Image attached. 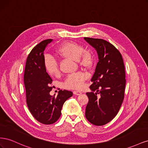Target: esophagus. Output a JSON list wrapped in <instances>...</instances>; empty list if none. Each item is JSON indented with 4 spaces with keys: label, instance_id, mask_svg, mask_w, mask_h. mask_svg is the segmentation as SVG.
Listing matches in <instances>:
<instances>
[{
    "label": "esophagus",
    "instance_id": "esophagus-1",
    "mask_svg": "<svg viewBox=\"0 0 148 148\" xmlns=\"http://www.w3.org/2000/svg\"><path fill=\"white\" fill-rule=\"evenodd\" d=\"M73 92L75 95H82V93L81 91H74Z\"/></svg>",
    "mask_w": 148,
    "mask_h": 148
}]
</instances>
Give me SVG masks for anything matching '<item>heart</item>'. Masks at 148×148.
I'll return each instance as SVG.
<instances>
[{"label":"heart","mask_w":148,"mask_h":148,"mask_svg":"<svg viewBox=\"0 0 148 148\" xmlns=\"http://www.w3.org/2000/svg\"><path fill=\"white\" fill-rule=\"evenodd\" d=\"M58 54L62 57L78 60L79 63L85 66H91L93 62V56L91 51L84 49V47L73 41L64 42L57 49ZM44 68L46 73L51 76L59 74V64L52 56H46L43 59ZM88 75L83 71H78L70 74L66 78L64 86L66 89H81L84 86V82Z\"/></svg>","instance_id":"obj_1"}]
</instances>
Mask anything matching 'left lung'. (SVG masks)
<instances>
[{
    "instance_id": "1",
    "label": "left lung",
    "mask_w": 148,
    "mask_h": 148,
    "mask_svg": "<svg viewBox=\"0 0 148 148\" xmlns=\"http://www.w3.org/2000/svg\"><path fill=\"white\" fill-rule=\"evenodd\" d=\"M84 39L96 49L99 57L89 86L92 92H86L89 101L85 116L91 123L101 126L110 122L122 106L126 84L125 65L120 52L111 43L102 39Z\"/></svg>"
}]
</instances>
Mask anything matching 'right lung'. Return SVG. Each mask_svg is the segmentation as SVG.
<instances>
[{"label": "right lung", "mask_w": 148, "mask_h": 148, "mask_svg": "<svg viewBox=\"0 0 148 148\" xmlns=\"http://www.w3.org/2000/svg\"><path fill=\"white\" fill-rule=\"evenodd\" d=\"M51 39L44 40L36 46L26 59L24 83L26 103L31 114L40 123L49 125L55 123L61 115L62 106L73 93L60 90L57 96H51L52 79L44 70V51Z\"/></svg>", "instance_id": "obj_1"}]
</instances>
